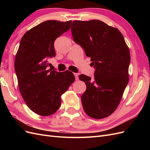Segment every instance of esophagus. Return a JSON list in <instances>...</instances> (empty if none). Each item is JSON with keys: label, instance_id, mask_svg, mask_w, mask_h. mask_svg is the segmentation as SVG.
Segmentation results:
<instances>
[{"label": "esophagus", "instance_id": "esophagus-1", "mask_svg": "<svg viewBox=\"0 0 150 150\" xmlns=\"http://www.w3.org/2000/svg\"><path fill=\"white\" fill-rule=\"evenodd\" d=\"M74 75L75 76V79L77 81L79 79V77H78V73H74Z\"/></svg>", "mask_w": 150, "mask_h": 150}]
</instances>
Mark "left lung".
<instances>
[{
  "mask_svg": "<svg viewBox=\"0 0 150 150\" xmlns=\"http://www.w3.org/2000/svg\"><path fill=\"white\" fill-rule=\"evenodd\" d=\"M72 25L74 41L95 69L94 81L79 76L86 85L81 97L83 109L93 118L102 119L116 110L128 83L129 50L120 31L101 21H74Z\"/></svg>",
  "mask_w": 150,
  "mask_h": 150,
  "instance_id": "obj_1",
  "label": "left lung"
}]
</instances>
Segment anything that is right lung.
I'll return each instance as SVG.
<instances>
[{
    "instance_id": "1",
    "label": "right lung",
    "mask_w": 150,
    "mask_h": 150,
    "mask_svg": "<svg viewBox=\"0 0 150 150\" xmlns=\"http://www.w3.org/2000/svg\"><path fill=\"white\" fill-rule=\"evenodd\" d=\"M72 21H44L23 35L15 58V71L20 93L36 114L49 116L61 103V96L75 78L72 72L48 69L49 58L56 56L54 43L71 28Z\"/></svg>"
}]
</instances>
